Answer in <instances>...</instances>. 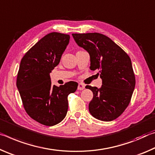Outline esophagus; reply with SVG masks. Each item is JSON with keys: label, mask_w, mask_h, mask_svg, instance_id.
<instances>
[{"label": "esophagus", "mask_w": 155, "mask_h": 155, "mask_svg": "<svg viewBox=\"0 0 155 155\" xmlns=\"http://www.w3.org/2000/svg\"><path fill=\"white\" fill-rule=\"evenodd\" d=\"M84 88H85V86L84 85L82 84H81V83L78 84V90L81 91V90H83Z\"/></svg>", "instance_id": "esophagus-1"}]
</instances>
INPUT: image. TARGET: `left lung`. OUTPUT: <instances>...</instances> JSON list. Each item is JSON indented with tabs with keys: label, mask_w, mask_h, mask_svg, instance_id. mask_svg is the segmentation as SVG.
<instances>
[{
	"label": "left lung",
	"mask_w": 155,
	"mask_h": 155,
	"mask_svg": "<svg viewBox=\"0 0 155 155\" xmlns=\"http://www.w3.org/2000/svg\"><path fill=\"white\" fill-rule=\"evenodd\" d=\"M78 46L90 55L92 71L102 80L100 88L87 85L93 97L88 104L90 113L99 120L110 121L120 117L130 103L135 77L128 54L112 40L99 33L73 34Z\"/></svg>",
	"instance_id": "8db88e82"
}]
</instances>
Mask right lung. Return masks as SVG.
I'll use <instances>...</instances> for the list:
<instances>
[{"instance_id": "1", "label": "right lung", "mask_w": 155, "mask_h": 155, "mask_svg": "<svg viewBox=\"0 0 155 155\" xmlns=\"http://www.w3.org/2000/svg\"><path fill=\"white\" fill-rule=\"evenodd\" d=\"M70 35L48 34L25 54L20 62L16 86L27 113L43 125L52 126L64 120L68 110V95L78 84L68 82L51 85L50 73L59 64Z\"/></svg>"}]
</instances>
